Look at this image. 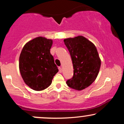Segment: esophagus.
<instances>
[{
    "label": "esophagus",
    "instance_id": "esophagus-1",
    "mask_svg": "<svg viewBox=\"0 0 124 124\" xmlns=\"http://www.w3.org/2000/svg\"><path fill=\"white\" fill-rule=\"evenodd\" d=\"M58 69H59V73H62V68H61V67H59V68H58Z\"/></svg>",
    "mask_w": 124,
    "mask_h": 124
}]
</instances>
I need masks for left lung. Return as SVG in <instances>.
<instances>
[{"mask_svg": "<svg viewBox=\"0 0 124 124\" xmlns=\"http://www.w3.org/2000/svg\"><path fill=\"white\" fill-rule=\"evenodd\" d=\"M70 53L73 66V76L67 80L69 87L82 90L96 80L101 66L97 48L91 41L83 36L64 39Z\"/></svg>", "mask_w": 124, "mask_h": 124, "instance_id": "1", "label": "left lung"}]
</instances>
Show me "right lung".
I'll return each instance as SVG.
<instances>
[{
    "instance_id": "1",
    "label": "right lung",
    "mask_w": 124,
    "mask_h": 124,
    "mask_svg": "<svg viewBox=\"0 0 124 124\" xmlns=\"http://www.w3.org/2000/svg\"><path fill=\"white\" fill-rule=\"evenodd\" d=\"M52 39L38 37L28 41L19 58V69L25 83L36 91L43 90L52 83L58 72L50 53Z\"/></svg>"
}]
</instances>
